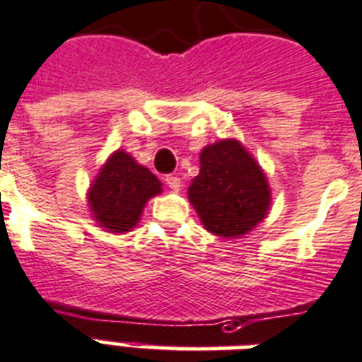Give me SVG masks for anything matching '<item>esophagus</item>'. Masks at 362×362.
I'll use <instances>...</instances> for the list:
<instances>
[{"instance_id":"34e87169","label":"esophagus","mask_w":362,"mask_h":362,"mask_svg":"<svg viewBox=\"0 0 362 362\" xmlns=\"http://www.w3.org/2000/svg\"><path fill=\"white\" fill-rule=\"evenodd\" d=\"M166 185L173 190V192H179V190H181V179H179L177 175H168Z\"/></svg>"}]
</instances>
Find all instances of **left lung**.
I'll use <instances>...</instances> for the list:
<instances>
[{
	"label": "left lung",
	"instance_id": "1",
	"mask_svg": "<svg viewBox=\"0 0 362 362\" xmlns=\"http://www.w3.org/2000/svg\"><path fill=\"white\" fill-rule=\"evenodd\" d=\"M187 194L204 228L228 240L253 230L272 206L264 170L234 137L202 149L200 173L190 181Z\"/></svg>",
	"mask_w": 362,
	"mask_h": 362
}]
</instances>
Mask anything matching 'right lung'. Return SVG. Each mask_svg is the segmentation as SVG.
<instances>
[{
	"label": "right lung",
	"instance_id": "right-lung-1",
	"mask_svg": "<svg viewBox=\"0 0 362 362\" xmlns=\"http://www.w3.org/2000/svg\"><path fill=\"white\" fill-rule=\"evenodd\" d=\"M162 192V183L149 168L126 151L117 149L92 179L86 202L96 225L111 234L136 228L145 204Z\"/></svg>",
	"mask_w": 362,
	"mask_h": 362
}]
</instances>
